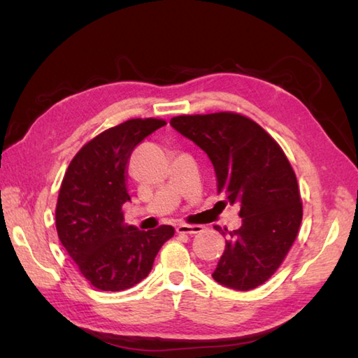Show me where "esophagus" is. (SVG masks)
<instances>
[{
	"label": "esophagus",
	"instance_id": "34e87169",
	"mask_svg": "<svg viewBox=\"0 0 358 358\" xmlns=\"http://www.w3.org/2000/svg\"><path fill=\"white\" fill-rule=\"evenodd\" d=\"M203 231V226L200 224H178L177 232L178 234H186V235H194Z\"/></svg>",
	"mask_w": 358,
	"mask_h": 358
}]
</instances>
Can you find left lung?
Masks as SVG:
<instances>
[{
	"mask_svg": "<svg viewBox=\"0 0 358 358\" xmlns=\"http://www.w3.org/2000/svg\"><path fill=\"white\" fill-rule=\"evenodd\" d=\"M171 126L206 152L218 194L240 206L237 231L215 226L226 246L212 277L237 291L263 285L283 263L303 218L299 183L285 152L262 126L240 113L180 115Z\"/></svg>",
	"mask_w": 358,
	"mask_h": 358,
	"instance_id": "8db88e82",
	"label": "left lung"
}]
</instances>
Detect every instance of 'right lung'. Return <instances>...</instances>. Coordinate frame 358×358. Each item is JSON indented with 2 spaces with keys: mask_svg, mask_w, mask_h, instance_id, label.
<instances>
[{
  "mask_svg": "<svg viewBox=\"0 0 358 358\" xmlns=\"http://www.w3.org/2000/svg\"><path fill=\"white\" fill-rule=\"evenodd\" d=\"M166 124L134 118L96 135L73 157L58 194V238L90 285L118 292L149 275L159 248L173 237L172 226L140 231L124 224L127 164L132 150Z\"/></svg>",
  "mask_w": 358,
  "mask_h": 358,
  "instance_id": "obj_1",
  "label": "right lung"
}]
</instances>
